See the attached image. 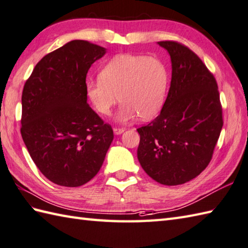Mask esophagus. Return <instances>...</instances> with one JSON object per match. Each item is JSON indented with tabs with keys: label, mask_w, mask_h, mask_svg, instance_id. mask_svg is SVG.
<instances>
[{
	"label": "esophagus",
	"mask_w": 248,
	"mask_h": 248,
	"mask_svg": "<svg viewBox=\"0 0 248 248\" xmlns=\"http://www.w3.org/2000/svg\"><path fill=\"white\" fill-rule=\"evenodd\" d=\"M124 130H125L124 127H114V128H113V131H114L115 135L122 134V133H124Z\"/></svg>",
	"instance_id": "esophagus-1"
}]
</instances>
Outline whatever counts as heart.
Here are the masks:
<instances>
[{
    "mask_svg": "<svg viewBox=\"0 0 248 248\" xmlns=\"http://www.w3.org/2000/svg\"><path fill=\"white\" fill-rule=\"evenodd\" d=\"M169 85V69L163 60L142 54L111 59L99 77L87 82V94L100 114L109 115L120 99L121 121L154 118L163 108Z\"/></svg>",
    "mask_w": 248,
    "mask_h": 248,
    "instance_id": "1",
    "label": "heart"
}]
</instances>
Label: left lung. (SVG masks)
<instances>
[{"label": "left lung", "mask_w": 248, "mask_h": 248, "mask_svg": "<svg viewBox=\"0 0 248 248\" xmlns=\"http://www.w3.org/2000/svg\"><path fill=\"white\" fill-rule=\"evenodd\" d=\"M169 52L172 77L160 113L137 129L139 163L160 184H184L203 171L212 159L223 128L216 79L185 45L158 42Z\"/></svg>", "instance_id": "obj_1"}]
</instances>
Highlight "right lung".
<instances>
[{
	"mask_svg": "<svg viewBox=\"0 0 248 248\" xmlns=\"http://www.w3.org/2000/svg\"><path fill=\"white\" fill-rule=\"evenodd\" d=\"M105 53L72 40L45 55L24 83L20 131L34 164L54 184L88 183L113 140L111 125L87 103L88 70Z\"/></svg>",
	"mask_w": 248,
	"mask_h": 248,
	"instance_id": "1",
	"label": "right lung"
}]
</instances>
